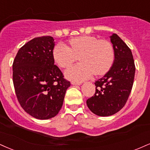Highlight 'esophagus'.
<instances>
[{"instance_id":"1","label":"esophagus","mask_w":150,"mask_h":150,"mask_svg":"<svg viewBox=\"0 0 150 150\" xmlns=\"http://www.w3.org/2000/svg\"><path fill=\"white\" fill-rule=\"evenodd\" d=\"M71 84H73V85H80L82 84V82H75V81H72Z\"/></svg>"}]
</instances>
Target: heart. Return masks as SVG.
Wrapping results in <instances>:
<instances>
[{"mask_svg": "<svg viewBox=\"0 0 150 150\" xmlns=\"http://www.w3.org/2000/svg\"><path fill=\"white\" fill-rule=\"evenodd\" d=\"M70 46L59 43L53 50V57L59 67L68 68L80 58V63L66 70L65 75L70 80L81 82L95 75H102L109 70L114 62L113 46L106 40L90 35L73 38Z\"/></svg>", "mask_w": 150, "mask_h": 150, "instance_id": "1", "label": "heart"}]
</instances>
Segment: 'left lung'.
Wrapping results in <instances>:
<instances>
[{
    "instance_id": "obj_1",
    "label": "left lung",
    "mask_w": 150,
    "mask_h": 150,
    "mask_svg": "<svg viewBox=\"0 0 150 150\" xmlns=\"http://www.w3.org/2000/svg\"><path fill=\"white\" fill-rule=\"evenodd\" d=\"M115 51L112 66L103 77L94 82V95L86 100V105L95 115L110 116L125 105L132 89L135 66L132 52L117 34L110 36Z\"/></svg>"
}]
</instances>
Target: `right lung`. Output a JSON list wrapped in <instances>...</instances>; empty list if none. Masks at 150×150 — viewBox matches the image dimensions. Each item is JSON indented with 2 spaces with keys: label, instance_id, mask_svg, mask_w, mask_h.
<instances>
[{
  "label": "right lung",
  "instance_id": "obj_1",
  "mask_svg": "<svg viewBox=\"0 0 150 150\" xmlns=\"http://www.w3.org/2000/svg\"><path fill=\"white\" fill-rule=\"evenodd\" d=\"M54 40L51 36L32 39L19 49L12 64L18 101L25 112L39 120L59 113L70 86L54 65Z\"/></svg>",
  "mask_w": 150,
  "mask_h": 150
}]
</instances>
